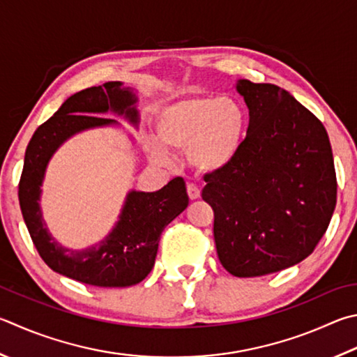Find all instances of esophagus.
Segmentation results:
<instances>
[{
  "label": "esophagus",
  "instance_id": "1",
  "mask_svg": "<svg viewBox=\"0 0 357 357\" xmlns=\"http://www.w3.org/2000/svg\"><path fill=\"white\" fill-rule=\"evenodd\" d=\"M187 195H189V198L190 199H197V198H199V189H198V185H195V184H187Z\"/></svg>",
  "mask_w": 357,
  "mask_h": 357
}]
</instances>
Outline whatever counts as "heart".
<instances>
[{
    "label": "heart",
    "mask_w": 357,
    "mask_h": 357,
    "mask_svg": "<svg viewBox=\"0 0 357 357\" xmlns=\"http://www.w3.org/2000/svg\"><path fill=\"white\" fill-rule=\"evenodd\" d=\"M246 107L231 96L195 95L174 101L160 111L156 131L160 144L170 150L187 151L199 172L223 170L241 153L248 132ZM164 146L153 144L151 158L162 165L172 164Z\"/></svg>",
    "instance_id": "b5f03b06"
}]
</instances>
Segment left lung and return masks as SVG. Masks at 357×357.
I'll return each instance as SVG.
<instances>
[{
  "label": "left lung",
  "mask_w": 357,
  "mask_h": 357,
  "mask_svg": "<svg viewBox=\"0 0 357 357\" xmlns=\"http://www.w3.org/2000/svg\"><path fill=\"white\" fill-rule=\"evenodd\" d=\"M250 109L243 146L231 164L204 178L223 267L255 278L309 255L331 222L337 178L323 123L286 90L241 81Z\"/></svg>",
  "instance_id": "1"
}]
</instances>
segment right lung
Returning a JSON list of instances; mask_svg holds the SVG:
<instances>
[{"label":"right lung","mask_w":357,"mask_h":357,"mask_svg":"<svg viewBox=\"0 0 357 357\" xmlns=\"http://www.w3.org/2000/svg\"><path fill=\"white\" fill-rule=\"evenodd\" d=\"M134 102L135 96L121 89L119 81L71 95L36 129L18 183L23 220L43 262L57 273L96 287H128L145 280L154 265L162 231L189 204L184 179L174 178L158 192L129 193L115 229L98 246L84 251L62 248L48 234L38 207L40 185L50 158L63 140L82 129L114 123L90 114L112 111L137 123Z\"/></svg>","instance_id":"obj_1"}]
</instances>
